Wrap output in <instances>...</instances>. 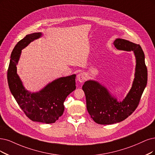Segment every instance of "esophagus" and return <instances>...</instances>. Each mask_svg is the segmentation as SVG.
I'll list each match as a JSON object with an SVG mask.
<instances>
[{"label": "esophagus", "instance_id": "esophagus-1", "mask_svg": "<svg viewBox=\"0 0 155 155\" xmlns=\"http://www.w3.org/2000/svg\"><path fill=\"white\" fill-rule=\"evenodd\" d=\"M86 74H85L84 73H81L77 74V81H79L80 82H84L85 80H86Z\"/></svg>", "mask_w": 155, "mask_h": 155}]
</instances>
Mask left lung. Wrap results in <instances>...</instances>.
I'll use <instances>...</instances> for the list:
<instances>
[{
	"instance_id": "obj_1",
	"label": "left lung",
	"mask_w": 155,
	"mask_h": 155,
	"mask_svg": "<svg viewBox=\"0 0 155 155\" xmlns=\"http://www.w3.org/2000/svg\"><path fill=\"white\" fill-rule=\"evenodd\" d=\"M121 50L134 51L136 59L135 78L129 93L122 101H117L108 89L94 81H86L82 86L87 109L95 123L111 124L121 122L132 114L139 105L147 85V70L144 51L139 45L117 38L114 42Z\"/></svg>"
}]
</instances>
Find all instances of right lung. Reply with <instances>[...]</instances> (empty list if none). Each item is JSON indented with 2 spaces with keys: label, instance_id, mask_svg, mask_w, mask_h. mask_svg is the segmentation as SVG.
Here are the masks:
<instances>
[{
  "label": "right lung",
  "instance_id": "add662e5",
  "mask_svg": "<svg viewBox=\"0 0 155 155\" xmlns=\"http://www.w3.org/2000/svg\"><path fill=\"white\" fill-rule=\"evenodd\" d=\"M41 36V32L28 34L16 45L11 55L8 82L11 93L25 115L32 121L50 124L55 123L64 112L66 97L76 89V74L57 78L39 92L31 93L25 89L17 74L16 65L21 50Z\"/></svg>",
  "mask_w": 155,
  "mask_h": 155
}]
</instances>
